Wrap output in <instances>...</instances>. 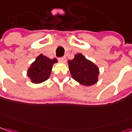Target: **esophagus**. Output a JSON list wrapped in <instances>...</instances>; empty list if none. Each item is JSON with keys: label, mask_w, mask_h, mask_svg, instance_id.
<instances>
[{"label": "esophagus", "mask_w": 132, "mask_h": 132, "mask_svg": "<svg viewBox=\"0 0 132 132\" xmlns=\"http://www.w3.org/2000/svg\"><path fill=\"white\" fill-rule=\"evenodd\" d=\"M66 57H58V61L61 62H65L66 61Z\"/></svg>", "instance_id": "34e87169"}]
</instances>
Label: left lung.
Segmentation results:
<instances>
[{"label":"left lung","mask_w":132,"mask_h":132,"mask_svg":"<svg viewBox=\"0 0 132 132\" xmlns=\"http://www.w3.org/2000/svg\"><path fill=\"white\" fill-rule=\"evenodd\" d=\"M69 67L73 79L80 84L89 86L96 83L98 81V67L82 54L75 55L73 60L69 61Z\"/></svg>","instance_id":"1"}]
</instances>
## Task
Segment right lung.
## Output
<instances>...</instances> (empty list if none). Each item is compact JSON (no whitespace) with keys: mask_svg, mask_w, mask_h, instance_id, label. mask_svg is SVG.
<instances>
[{"mask_svg":"<svg viewBox=\"0 0 132 132\" xmlns=\"http://www.w3.org/2000/svg\"><path fill=\"white\" fill-rule=\"evenodd\" d=\"M57 62L55 58L50 59L41 54L30 66L28 70V76L34 83L42 82L50 77L52 65Z\"/></svg>","mask_w":132,"mask_h":132,"instance_id":"obj_1","label":"right lung"}]
</instances>
